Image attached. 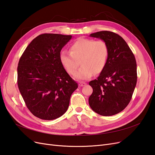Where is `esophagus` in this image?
<instances>
[{"mask_svg": "<svg viewBox=\"0 0 155 155\" xmlns=\"http://www.w3.org/2000/svg\"><path fill=\"white\" fill-rule=\"evenodd\" d=\"M87 85V83L85 82H79V87H84Z\"/></svg>", "mask_w": 155, "mask_h": 155, "instance_id": "obj_1", "label": "esophagus"}]
</instances>
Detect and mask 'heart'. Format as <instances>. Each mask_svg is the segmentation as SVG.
I'll list each match as a JSON object with an SVG mask.
<instances>
[{
	"label": "heart",
	"mask_w": 155,
	"mask_h": 155,
	"mask_svg": "<svg viewBox=\"0 0 155 155\" xmlns=\"http://www.w3.org/2000/svg\"><path fill=\"white\" fill-rule=\"evenodd\" d=\"M109 46L102 40L80 38L73 43L70 52L62 50L59 54L60 62L70 75L76 74L80 61L81 67L76 74L79 80L91 78L94 73L100 74L105 68L108 56Z\"/></svg>",
	"instance_id": "heart-1"
}]
</instances>
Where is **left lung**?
<instances>
[{
	"mask_svg": "<svg viewBox=\"0 0 155 155\" xmlns=\"http://www.w3.org/2000/svg\"><path fill=\"white\" fill-rule=\"evenodd\" d=\"M109 46L106 66L96 79L89 82L93 92L88 104L96 113L112 116L122 111L132 97L137 81V62L133 51L119 35L109 31L91 34Z\"/></svg>",
	"mask_w": 155,
	"mask_h": 155,
	"instance_id": "1",
	"label": "left lung"
}]
</instances>
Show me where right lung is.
Instances as JSON below:
<instances>
[{
  "label": "right lung",
  "instance_id": "obj_1",
  "mask_svg": "<svg viewBox=\"0 0 155 155\" xmlns=\"http://www.w3.org/2000/svg\"><path fill=\"white\" fill-rule=\"evenodd\" d=\"M72 35L44 34L33 39L18 61L17 84L28 109L35 116L52 120L67 110L78 87L59 60Z\"/></svg>",
  "mask_w": 155,
  "mask_h": 155
}]
</instances>
